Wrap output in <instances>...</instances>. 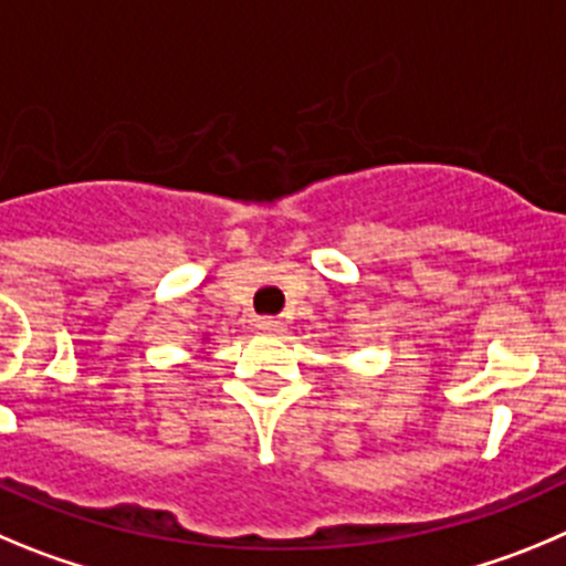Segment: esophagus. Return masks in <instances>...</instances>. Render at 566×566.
<instances>
[{"mask_svg": "<svg viewBox=\"0 0 566 566\" xmlns=\"http://www.w3.org/2000/svg\"><path fill=\"white\" fill-rule=\"evenodd\" d=\"M256 329H259V333H264V335H279V333H284L282 321H279V318H259V321H256Z\"/></svg>", "mask_w": 566, "mask_h": 566, "instance_id": "34e87169", "label": "esophagus"}]
</instances>
